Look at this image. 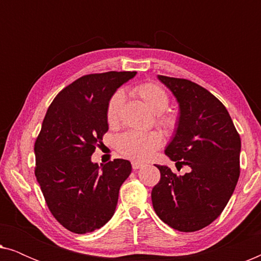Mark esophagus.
Returning a JSON list of instances; mask_svg holds the SVG:
<instances>
[{"label": "esophagus", "mask_w": 261, "mask_h": 261, "mask_svg": "<svg viewBox=\"0 0 261 261\" xmlns=\"http://www.w3.org/2000/svg\"><path fill=\"white\" fill-rule=\"evenodd\" d=\"M144 166V164L142 163H138V162H132V167H133V170H138L140 169V167Z\"/></svg>", "instance_id": "esophagus-1"}]
</instances>
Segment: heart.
Returning <instances> with one entry per match:
<instances>
[{
	"label": "heart",
	"instance_id": "obj_1",
	"mask_svg": "<svg viewBox=\"0 0 261 261\" xmlns=\"http://www.w3.org/2000/svg\"><path fill=\"white\" fill-rule=\"evenodd\" d=\"M133 94L141 99L152 112L156 113V123L167 133H174L179 127L180 116L177 112L167 110L170 97L162 85L144 82L133 88ZM124 96L122 91L114 92L107 105L106 117L109 126L120 122ZM163 145V135L158 130L127 132L115 139V146L121 154L134 160H146Z\"/></svg>",
	"mask_w": 261,
	"mask_h": 261
}]
</instances>
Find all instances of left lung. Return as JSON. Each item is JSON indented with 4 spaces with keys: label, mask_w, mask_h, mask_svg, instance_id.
<instances>
[{
    "label": "left lung",
    "mask_w": 261,
    "mask_h": 261,
    "mask_svg": "<svg viewBox=\"0 0 261 261\" xmlns=\"http://www.w3.org/2000/svg\"><path fill=\"white\" fill-rule=\"evenodd\" d=\"M158 78L180 109L179 127L165 153L191 171L178 176L156 165L160 180L152 189V204L171 228L196 231L215 221L233 195L240 176V135L226 107L206 89L184 78Z\"/></svg>",
    "instance_id": "left-lung-1"
}]
</instances>
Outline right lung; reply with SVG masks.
<instances>
[{"label": "right lung", "mask_w": 261, "mask_h": 261, "mask_svg": "<svg viewBox=\"0 0 261 261\" xmlns=\"http://www.w3.org/2000/svg\"><path fill=\"white\" fill-rule=\"evenodd\" d=\"M135 71H109L78 78L49 105L34 144V173L46 204L67 230L85 234L105 226L116 209L121 185L132 172L128 160L99 169L91 155L108 132L110 97Z\"/></svg>", "instance_id": "right-lung-1"}]
</instances>
